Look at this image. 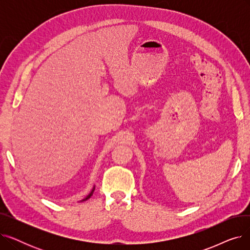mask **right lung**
Listing matches in <instances>:
<instances>
[{
	"mask_svg": "<svg viewBox=\"0 0 250 250\" xmlns=\"http://www.w3.org/2000/svg\"><path fill=\"white\" fill-rule=\"evenodd\" d=\"M94 190H95V186L93 187V188H92V189H91V191L85 196V198L84 199H82L81 201H79V202H84V201H87V200H89L90 198H91V196H92V194H93V192H94Z\"/></svg>",
	"mask_w": 250,
	"mask_h": 250,
	"instance_id": "1",
	"label": "right lung"
}]
</instances>
